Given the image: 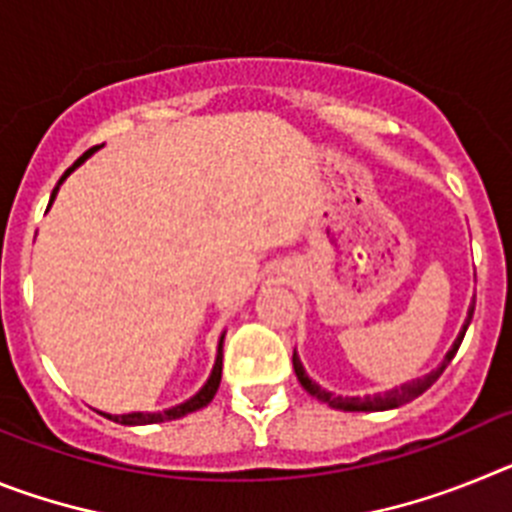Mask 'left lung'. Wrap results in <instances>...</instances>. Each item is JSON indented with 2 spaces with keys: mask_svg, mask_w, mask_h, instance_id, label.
<instances>
[{
  "mask_svg": "<svg viewBox=\"0 0 512 512\" xmlns=\"http://www.w3.org/2000/svg\"><path fill=\"white\" fill-rule=\"evenodd\" d=\"M472 315H474V300L472 305H469V312H467V320H464V325H461L459 336H456L454 346L449 348V354L443 356L441 364L433 369V372H428L425 377H418V379H410V382L400 384V387H392V390L387 392H377V395H364V397H343V395H333V392L323 390L320 384L312 382L310 377L305 374V366H302L300 356H297V351L292 354V364H295V374L297 379H300V384L305 387L307 392H310L312 397H318L320 402H325V405H330V408L336 410H346V413H379V410H392V408H400V405H405V402L415 400V397L423 395L428 387H431L433 382H436L438 377L443 374V369L451 364V359L456 356V351H459L461 341H464V333H467L469 323H472Z\"/></svg>",
  "mask_w": 512,
  "mask_h": 512,
  "instance_id": "8db88e82",
  "label": "left lung"
}]
</instances>
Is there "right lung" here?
<instances>
[{"label": "right lung", "mask_w": 512, "mask_h": 512, "mask_svg": "<svg viewBox=\"0 0 512 512\" xmlns=\"http://www.w3.org/2000/svg\"><path fill=\"white\" fill-rule=\"evenodd\" d=\"M94 151H97V148H89V151L84 153V156L76 158L74 166H69V169H66V174H63L61 179H58L56 189H53L51 202H48V207H51L53 200H56L58 187H61V184H63V179H66V176H69L71 171L76 169V166L84 164V161H87V158L92 156ZM223 338H225V333H223V336H220V341H217V356H215V366H212L210 379H207L205 387H202V390L197 392V395H194V397H189L187 402H182V405H176V408L161 410V413H128V415L102 413V415H104V418H110V420H115V423H122V425H151V423H166V420L184 418V415H189V413H194V410H200V408H205V405H210L212 397H215V392H217V387H220V377H223Z\"/></svg>", "instance_id": "right-lung-1"}]
</instances>
